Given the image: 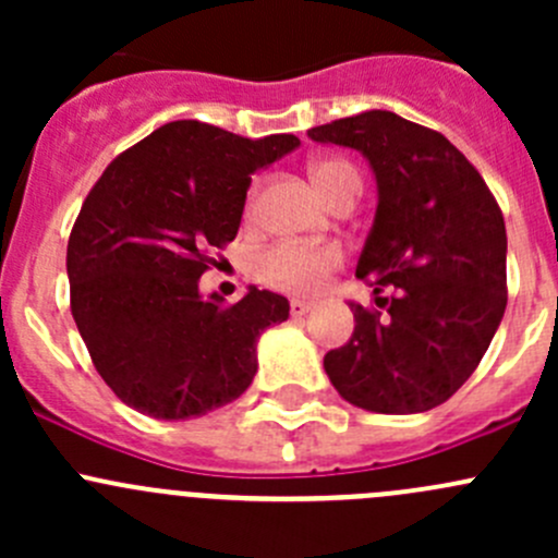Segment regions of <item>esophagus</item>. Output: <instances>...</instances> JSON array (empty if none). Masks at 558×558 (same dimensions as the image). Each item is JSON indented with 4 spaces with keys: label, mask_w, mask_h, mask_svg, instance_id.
<instances>
[{
    "label": "esophagus",
    "mask_w": 558,
    "mask_h": 558,
    "mask_svg": "<svg viewBox=\"0 0 558 558\" xmlns=\"http://www.w3.org/2000/svg\"><path fill=\"white\" fill-rule=\"evenodd\" d=\"M313 302H305V300H291V315L294 318H302V315H307L313 311Z\"/></svg>",
    "instance_id": "obj_1"
}]
</instances>
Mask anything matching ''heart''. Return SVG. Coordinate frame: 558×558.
Listing matches in <instances>:
<instances>
[{"instance_id":"b5f03b06","label":"heart","mask_w":558,"mask_h":558,"mask_svg":"<svg viewBox=\"0 0 558 558\" xmlns=\"http://www.w3.org/2000/svg\"><path fill=\"white\" fill-rule=\"evenodd\" d=\"M313 180L329 202H335L348 185H362L356 170L345 161L326 159L313 165ZM342 264L337 245L275 243L253 258V275L264 286L289 294H315L324 289L326 278Z\"/></svg>"}]
</instances>
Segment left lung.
I'll list each match as a JSON object with an SVG mask.
<instances>
[{
    "instance_id": "left-lung-1",
    "label": "left lung",
    "mask_w": 558,
    "mask_h": 558,
    "mask_svg": "<svg viewBox=\"0 0 558 558\" xmlns=\"http://www.w3.org/2000/svg\"><path fill=\"white\" fill-rule=\"evenodd\" d=\"M353 148L378 185L356 278L375 305L324 356L331 386L369 413H426L459 391L492 345L508 305L505 218L475 167L440 132L367 110L307 132ZM388 288L391 298H380Z\"/></svg>"
}]
</instances>
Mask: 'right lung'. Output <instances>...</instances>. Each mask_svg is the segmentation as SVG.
<instances>
[{
  "label": "right lung",
  "mask_w": 558,
  "mask_h": 558,
  "mask_svg": "<svg viewBox=\"0 0 558 558\" xmlns=\"http://www.w3.org/2000/svg\"><path fill=\"white\" fill-rule=\"evenodd\" d=\"M300 148L172 121L118 156L86 196L66 245L72 318L121 402L183 421L234 402L258 369V337L289 300L247 286L202 294L207 247L238 238L251 174Z\"/></svg>",
  "instance_id": "add662e5"
}]
</instances>
